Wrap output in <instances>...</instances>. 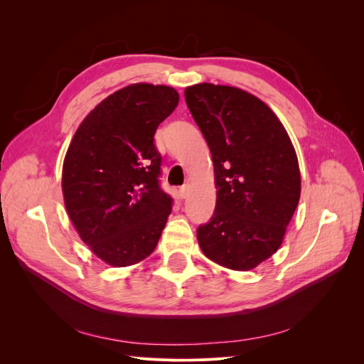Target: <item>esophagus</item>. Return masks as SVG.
<instances>
[{
	"mask_svg": "<svg viewBox=\"0 0 364 364\" xmlns=\"http://www.w3.org/2000/svg\"><path fill=\"white\" fill-rule=\"evenodd\" d=\"M188 193H190V186L188 185H182L181 188H179V196L182 197V199H185V197L188 196Z\"/></svg>",
	"mask_w": 364,
	"mask_h": 364,
	"instance_id": "obj_1",
	"label": "esophagus"
}]
</instances>
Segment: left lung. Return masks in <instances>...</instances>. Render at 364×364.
<instances>
[{"instance_id":"left-lung-1","label":"left lung","mask_w":364,"mask_h":364,"mask_svg":"<svg viewBox=\"0 0 364 364\" xmlns=\"http://www.w3.org/2000/svg\"><path fill=\"white\" fill-rule=\"evenodd\" d=\"M185 102L213 155L217 202L197 228L205 255L246 272L279 249L301 197L299 164L278 117L232 86L199 83Z\"/></svg>"}]
</instances>
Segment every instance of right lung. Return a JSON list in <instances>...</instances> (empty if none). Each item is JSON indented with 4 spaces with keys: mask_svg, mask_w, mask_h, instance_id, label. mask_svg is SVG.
Wrapping results in <instances>:
<instances>
[{
    "mask_svg": "<svg viewBox=\"0 0 364 364\" xmlns=\"http://www.w3.org/2000/svg\"><path fill=\"white\" fill-rule=\"evenodd\" d=\"M179 103L170 86L129 85L82 121L62 170L65 206L83 243L109 266L155 250L173 199L161 190L158 126Z\"/></svg>",
    "mask_w": 364,
    "mask_h": 364,
    "instance_id": "obj_1",
    "label": "right lung"
}]
</instances>
